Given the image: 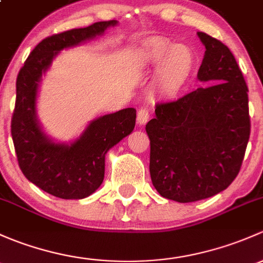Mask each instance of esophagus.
I'll use <instances>...</instances> for the list:
<instances>
[{"label": "esophagus", "instance_id": "obj_1", "mask_svg": "<svg viewBox=\"0 0 263 263\" xmlns=\"http://www.w3.org/2000/svg\"><path fill=\"white\" fill-rule=\"evenodd\" d=\"M149 116H151V112H149V109H148V107H145V106L140 107L139 111H138V115H137L138 124H139V125H144V124L149 120Z\"/></svg>", "mask_w": 263, "mask_h": 263}]
</instances>
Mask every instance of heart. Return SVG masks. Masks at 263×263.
Wrapping results in <instances>:
<instances>
[{"mask_svg": "<svg viewBox=\"0 0 263 263\" xmlns=\"http://www.w3.org/2000/svg\"><path fill=\"white\" fill-rule=\"evenodd\" d=\"M138 61L145 68L157 67L154 88L164 97H177L190 83L197 59L190 45L173 44L164 37H151L142 43Z\"/></svg>", "mask_w": 263, "mask_h": 263, "instance_id": "obj_1", "label": "heart"}]
</instances>
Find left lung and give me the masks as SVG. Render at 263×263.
<instances>
[{
	"label": "left lung",
	"mask_w": 263,
	"mask_h": 263,
	"mask_svg": "<svg viewBox=\"0 0 263 263\" xmlns=\"http://www.w3.org/2000/svg\"><path fill=\"white\" fill-rule=\"evenodd\" d=\"M197 35L206 49L197 78L209 86L157 104L145 125L152 183L178 202L226 190L239 173L251 134L248 87L234 55L220 40Z\"/></svg>",
	"instance_id": "left-lung-1"
}]
</instances>
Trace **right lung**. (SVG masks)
<instances>
[{
  "mask_svg": "<svg viewBox=\"0 0 263 263\" xmlns=\"http://www.w3.org/2000/svg\"><path fill=\"white\" fill-rule=\"evenodd\" d=\"M116 24V20L100 21L45 37L17 74L11 135L18 166L30 182L53 196L83 199L93 194L104 181L106 153L135 126L137 111L128 107L95 119L77 140L64 144L48 138L36 118L37 87L57 54L102 35Z\"/></svg>",
  "mask_w": 263,
  "mask_h": 263,
  "instance_id": "1",
  "label": "right lung"
}]
</instances>
